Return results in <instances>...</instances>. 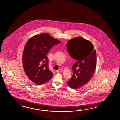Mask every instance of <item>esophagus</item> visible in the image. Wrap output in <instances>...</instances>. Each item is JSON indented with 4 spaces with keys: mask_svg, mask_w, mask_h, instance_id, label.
Wrapping results in <instances>:
<instances>
[{
    "mask_svg": "<svg viewBox=\"0 0 120 120\" xmlns=\"http://www.w3.org/2000/svg\"><path fill=\"white\" fill-rule=\"evenodd\" d=\"M63 72V70L62 69H59L57 70H56V72Z\"/></svg>",
    "mask_w": 120,
    "mask_h": 120,
    "instance_id": "1",
    "label": "esophagus"
}]
</instances>
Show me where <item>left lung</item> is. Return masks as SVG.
I'll use <instances>...</instances> for the list:
<instances>
[{
    "instance_id": "8db88e82",
    "label": "left lung",
    "mask_w": 120,
    "mask_h": 120,
    "mask_svg": "<svg viewBox=\"0 0 120 120\" xmlns=\"http://www.w3.org/2000/svg\"><path fill=\"white\" fill-rule=\"evenodd\" d=\"M67 48L70 56L77 60L72 69L73 75L68 82L69 86L77 89L84 86L93 77L97 63V54L91 42L81 37L68 41Z\"/></svg>"
}]
</instances>
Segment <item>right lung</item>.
I'll return each mask as SVG.
<instances>
[{
    "instance_id": "1",
    "label": "right lung",
    "mask_w": 120,
    "mask_h": 120,
    "mask_svg": "<svg viewBox=\"0 0 120 120\" xmlns=\"http://www.w3.org/2000/svg\"><path fill=\"white\" fill-rule=\"evenodd\" d=\"M60 41L45 33L36 35L27 41L23 54V65L29 79L38 85L48 82L53 73L49 69L46 55L52 47Z\"/></svg>"
}]
</instances>
